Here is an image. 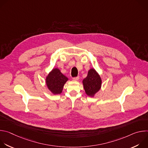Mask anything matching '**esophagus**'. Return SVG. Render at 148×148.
Masks as SVG:
<instances>
[{"label":"esophagus","mask_w":148,"mask_h":148,"mask_svg":"<svg viewBox=\"0 0 148 148\" xmlns=\"http://www.w3.org/2000/svg\"><path fill=\"white\" fill-rule=\"evenodd\" d=\"M79 76H77V77H74L73 79V80H74V81H77V80L79 79Z\"/></svg>","instance_id":"esophagus-1"}]
</instances>
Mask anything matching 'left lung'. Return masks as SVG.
Returning a JSON list of instances; mask_svg holds the SVG:
<instances>
[{"label":"left lung","mask_w":148,"mask_h":148,"mask_svg":"<svg viewBox=\"0 0 148 148\" xmlns=\"http://www.w3.org/2000/svg\"><path fill=\"white\" fill-rule=\"evenodd\" d=\"M84 90L87 95L94 97L101 88L102 80L98 73L94 69H91L86 78L82 81Z\"/></svg>","instance_id":"obj_1"}]
</instances>
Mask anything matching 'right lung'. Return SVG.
Instances as JSON below:
<instances>
[{"mask_svg": "<svg viewBox=\"0 0 148 148\" xmlns=\"http://www.w3.org/2000/svg\"><path fill=\"white\" fill-rule=\"evenodd\" d=\"M69 80L58 69H53L46 77V85L53 94H60L62 92L63 87Z\"/></svg>", "mask_w": 148, "mask_h": 148, "instance_id": "add662e5", "label": "right lung"}]
</instances>
